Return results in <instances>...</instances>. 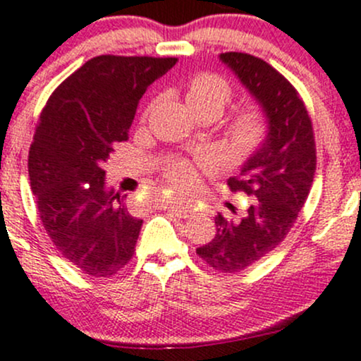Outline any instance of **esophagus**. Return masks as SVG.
<instances>
[{
    "label": "esophagus",
    "mask_w": 361,
    "mask_h": 361,
    "mask_svg": "<svg viewBox=\"0 0 361 361\" xmlns=\"http://www.w3.org/2000/svg\"><path fill=\"white\" fill-rule=\"evenodd\" d=\"M164 209L173 212V214L178 216V218H188V216L192 214V207H188L187 204H181V202H166Z\"/></svg>",
    "instance_id": "1"
}]
</instances>
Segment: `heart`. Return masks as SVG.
I'll use <instances>...</instances> for the list:
<instances>
[{
  "label": "heart",
  "instance_id": "heart-1",
  "mask_svg": "<svg viewBox=\"0 0 361 361\" xmlns=\"http://www.w3.org/2000/svg\"><path fill=\"white\" fill-rule=\"evenodd\" d=\"M187 100L190 107L202 116L219 117L233 100L235 90L228 79L214 72H199L187 82ZM159 98L152 100L143 111L142 119L147 121ZM270 135V119L268 114L257 105H247L238 109L230 117L225 126V150L235 161H247L264 147ZM209 168L206 159L174 157L169 159L162 168V174L168 180L171 188L176 192H188L199 183V169Z\"/></svg>",
  "mask_w": 361,
  "mask_h": 361
}]
</instances>
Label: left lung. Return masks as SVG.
I'll return each mask as SVG.
<instances>
[{"mask_svg":"<svg viewBox=\"0 0 361 361\" xmlns=\"http://www.w3.org/2000/svg\"><path fill=\"white\" fill-rule=\"evenodd\" d=\"M221 60L270 119L263 149L228 180L231 192L252 199L247 212L238 221L216 216V237L197 249L200 259L216 271L238 273L279 247L294 226L313 185L317 145L305 102L286 75L249 53L226 51Z\"/></svg>","mask_w":361,"mask_h":361,"instance_id":"left-lung-1","label":"left lung"}]
</instances>
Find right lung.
<instances>
[{
    "mask_svg": "<svg viewBox=\"0 0 361 361\" xmlns=\"http://www.w3.org/2000/svg\"><path fill=\"white\" fill-rule=\"evenodd\" d=\"M174 56L100 55L56 86L29 149L37 214L56 250L85 275L109 279L135 254L143 219L105 188L104 164L130 136L138 100Z\"/></svg>",
    "mask_w": 361,
    "mask_h": 361,
    "instance_id": "obj_1",
    "label": "right lung"
}]
</instances>
